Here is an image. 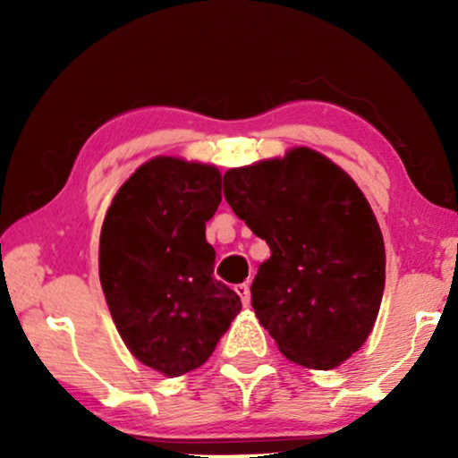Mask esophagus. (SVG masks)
<instances>
[{
	"mask_svg": "<svg viewBox=\"0 0 458 458\" xmlns=\"http://www.w3.org/2000/svg\"><path fill=\"white\" fill-rule=\"evenodd\" d=\"M235 292H237V296L242 298V304L248 306L250 304V285L248 284L235 285Z\"/></svg>",
	"mask_w": 458,
	"mask_h": 458,
	"instance_id": "1",
	"label": "esophagus"
}]
</instances>
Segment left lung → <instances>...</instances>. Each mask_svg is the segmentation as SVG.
I'll list each match as a JSON object with an SVG mask.
<instances>
[{
	"instance_id": "8db88e82",
	"label": "left lung",
	"mask_w": 458,
	"mask_h": 458,
	"mask_svg": "<svg viewBox=\"0 0 458 458\" xmlns=\"http://www.w3.org/2000/svg\"><path fill=\"white\" fill-rule=\"evenodd\" d=\"M227 204L271 248L252 281V309L281 352L334 369L371 334L386 285V248L359 185L323 154L231 168Z\"/></svg>"
}]
</instances>
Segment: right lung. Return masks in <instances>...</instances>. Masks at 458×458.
I'll return each instance as SVG.
<instances>
[{"mask_svg":"<svg viewBox=\"0 0 458 458\" xmlns=\"http://www.w3.org/2000/svg\"><path fill=\"white\" fill-rule=\"evenodd\" d=\"M221 204L216 166L158 156L124 181L99 235V281L123 342L179 377L208 360L242 309L215 279L206 223Z\"/></svg>","mask_w":458,"mask_h":458,"instance_id":"right-lung-1","label":"right lung"}]
</instances>
